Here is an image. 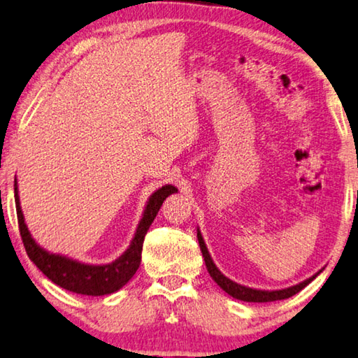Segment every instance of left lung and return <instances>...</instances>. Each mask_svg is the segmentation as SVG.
<instances>
[{
    "label": "left lung",
    "instance_id": "1",
    "mask_svg": "<svg viewBox=\"0 0 358 358\" xmlns=\"http://www.w3.org/2000/svg\"><path fill=\"white\" fill-rule=\"evenodd\" d=\"M197 241H199V247H201V252H202V257L203 261H206V266H207V271L212 279L218 283L220 288H223V290L231 294L232 298L236 299H241V301H247V303H271V301H279V299H287L293 296V294H296L298 292H301L306 285H309V283L315 279V275L309 277V279H306L303 282H299L298 285H293V287H288V288H283V290H257V288H250V287H245V285H241V283H236L234 280H231L226 277L224 274H221V271L215 266L212 257H210V253L206 247V242H203V237L201 234V231L197 229Z\"/></svg>",
    "mask_w": 358,
    "mask_h": 358
}]
</instances>
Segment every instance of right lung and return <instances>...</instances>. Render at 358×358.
I'll list each match as a JSON object with an SVG mask.
<instances>
[{
  "label": "right lung",
  "instance_id": "obj_1",
  "mask_svg": "<svg viewBox=\"0 0 358 358\" xmlns=\"http://www.w3.org/2000/svg\"><path fill=\"white\" fill-rule=\"evenodd\" d=\"M178 189L172 185H166L162 188L156 189L150 196L146 207L143 210V217L135 231L134 239L130 245L121 257L108 264H87L81 261L68 258L60 253H50L46 248L39 247L38 242L33 239L30 231L25 224L24 213L20 207L19 188H17V178L14 180V197H15V208H17V220H19V229L22 236V242L36 268L52 280L55 285H59L65 290H70L78 294H87V296H103V294H111L122 288L126 283L132 279L137 272L141 250H143V241L150 226L155 221L156 215L161 208L162 202L166 201L173 192Z\"/></svg>",
  "mask_w": 358,
  "mask_h": 358
}]
</instances>
